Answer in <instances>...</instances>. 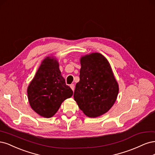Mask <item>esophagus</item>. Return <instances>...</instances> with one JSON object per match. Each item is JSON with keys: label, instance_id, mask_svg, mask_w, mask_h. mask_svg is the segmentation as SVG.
Listing matches in <instances>:
<instances>
[{"label": "esophagus", "instance_id": "1", "mask_svg": "<svg viewBox=\"0 0 155 155\" xmlns=\"http://www.w3.org/2000/svg\"><path fill=\"white\" fill-rule=\"evenodd\" d=\"M70 87L71 88V89L73 91H74V84H71L70 85Z\"/></svg>", "mask_w": 155, "mask_h": 155}]
</instances>
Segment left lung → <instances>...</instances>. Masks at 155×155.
<instances>
[{
	"label": "left lung",
	"mask_w": 155,
	"mask_h": 155,
	"mask_svg": "<svg viewBox=\"0 0 155 155\" xmlns=\"http://www.w3.org/2000/svg\"><path fill=\"white\" fill-rule=\"evenodd\" d=\"M80 81L74 99L86 116L95 118L107 113L115 102L118 84L106 58L93 53L81 58Z\"/></svg>",
	"instance_id": "8db88e82"
}]
</instances>
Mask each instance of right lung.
<instances>
[{
    "label": "right lung",
    "mask_w": 155,
    "mask_h": 155,
    "mask_svg": "<svg viewBox=\"0 0 155 155\" xmlns=\"http://www.w3.org/2000/svg\"><path fill=\"white\" fill-rule=\"evenodd\" d=\"M72 95V89L66 84L57 59L47 57L28 87L31 109L41 117L51 118L65 100Z\"/></svg>",
    "instance_id": "right-lung-1"
}]
</instances>
